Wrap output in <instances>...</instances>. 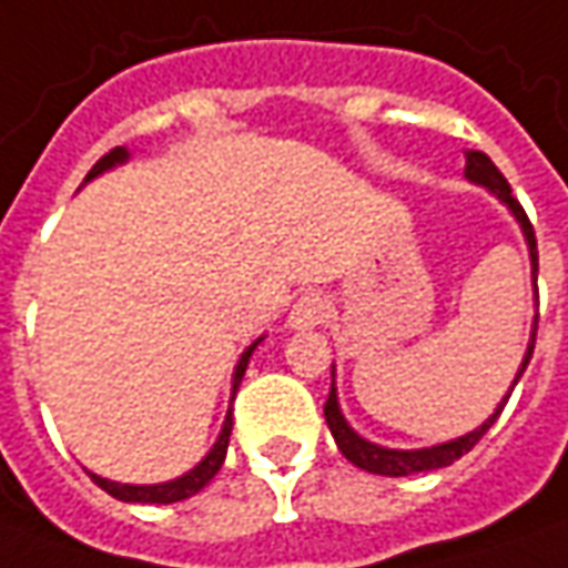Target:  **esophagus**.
I'll list each match as a JSON object with an SVG mask.
<instances>
[{
    "mask_svg": "<svg viewBox=\"0 0 568 568\" xmlns=\"http://www.w3.org/2000/svg\"><path fill=\"white\" fill-rule=\"evenodd\" d=\"M326 314H329V304H326L321 292H307V295H302L298 302L292 304L288 326L292 329H314V326H321L326 321Z\"/></svg>",
    "mask_w": 568,
    "mask_h": 568,
    "instance_id": "obj_1",
    "label": "esophagus"
}]
</instances>
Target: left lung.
I'll use <instances>...</instances> for the list:
<instances>
[{"mask_svg": "<svg viewBox=\"0 0 568 568\" xmlns=\"http://www.w3.org/2000/svg\"><path fill=\"white\" fill-rule=\"evenodd\" d=\"M465 179L471 182V185L487 187L494 197H497L499 204L506 206L509 213H513V220L521 229V235H525V245H528V261H531V285H535V298H538V242H535V229L528 223V216H525V210L518 204L516 197H513V187L509 182L503 179V172H499L494 163H490V156L487 153H480V150H465ZM535 329H538V317L531 323V339H528V348H525V358L518 364L516 371V381L509 386V393L499 399V405L494 408V415L484 420L480 427L475 430H468V434H462L456 440H446V443H434V446H420V449H389V446H381V443L367 440L362 437L348 420H345L343 408H339V393H336V367H333V386H329V396H326V405H323V415H326V424H329V434H333V440L339 446V453H343L345 459L352 462V465H358L362 471H371V475H386V478H405V475H418V471H437V468H446V465H453L456 459H462L475 443L494 427V420L499 418V412H503V405L509 402L513 396V389H516L518 377L525 374V367L531 362V352H535Z\"/></svg>", "mask_w": 568, "mask_h": 568, "instance_id": "obj_1", "label": "left lung"}]
</instances>
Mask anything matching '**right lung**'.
<instances>
[{
	"mask_svg": "<svg viewBox=\"0 0 568 568\" xmlns=\"http://www.w3.org/2000/svg\"><path fill=\"white\" fill-rule=\"evenodd\" d=\"M128 160H131V153H128L125 148L109 150L106 156H103L97 166L90 169L88 179H84V185H88V182H93L97 175L109 172V169L122 166V163H128ZM261 343H264V336L247 345L245 352H242V358H239V364H235V371H232V399H235V393H239V383H242V377H245L247 362H251L254 348H257ZM229 437H232V408L225 412L223 430H220L216 443L210 446V453H206L204 459L197 462L194 468H187L185 475H179V478L160 480V484H119V480L100 478V475H93V471H88V475L93 478V484H97V487H103V490H106L109 497L122 499V503H179V499H187V497H194V494H201L206 484L216 478V471L223 468V462H225Z\"/></svg>",
	"mask_w": 568,
	"mask_h": 568,
	"instance_id": "add662e5",
	"label": "right lung"
}]
</instances>
